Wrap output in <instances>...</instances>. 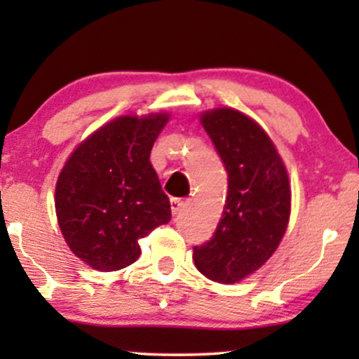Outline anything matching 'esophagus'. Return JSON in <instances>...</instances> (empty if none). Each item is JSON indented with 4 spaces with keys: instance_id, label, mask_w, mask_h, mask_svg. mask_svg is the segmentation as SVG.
Here are the masks:
<instances>
[{
    "instance_id": "1",
    "label": "esophagus",
    "mask_w": 359,
    "mask_h": 359,
    "mask_svg": "<svg viewBox=\"0 0 359 359\" xmlns=\"http://www.w3.org/2000/svg\"><path fill=\"white\" fill-rule=\"evenodd\" d=\"M170 204H171V212H173L175 215L178 214L180 210L184 208V201H183V199H180V198H171Z\"/></svg>"
}]
</instances>
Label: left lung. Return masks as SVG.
Segmentation results:
<instances>
[{"mask_svg": "<svg viewBox=\"0 0 359 359\" xmlns=\"http://www.w3.org/2000/svg\"><path fill=\"white\" fill-rule=\"evenodd\" d=\"M201 124L227 170L229 189L212 238L193 248V259L205 278L232 284L262 268L286 232L287 171L266 132L242 112L219 107Z\"/></svg>", "mask_w": 359, "mask_h": 359, "instance_id": "8db88e82", "label": "left lung"}]
</instances>
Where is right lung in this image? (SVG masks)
I'll return each mask as SVG.
<instances>
[{"instance_id": "add662e5", "label": "right lung", "mask_w": 359, "mask_h": 359, "mask_svg": "<svg viewBox=\"0 0 359 359\" xmlns=\"http://www.w3.org/2000/svg\"><path fill=\"white\" fill-rule=\"evenodd\" d=\"M168 114L122 116L81 142L55 188L63 238L100 271H117L140 257L139 240L168 224L171 208L150 151Z\"/></svg>"}]
</instances>
